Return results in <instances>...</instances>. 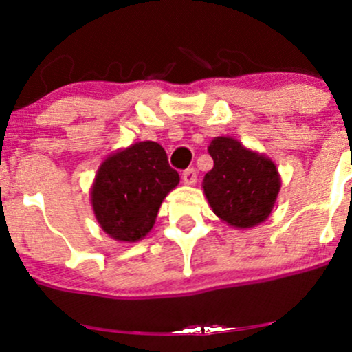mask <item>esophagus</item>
Returning <instances> with one entry per match:
<instances>
[{
	"label": "esophagus",
	"instance_id": "1",
	"mask_svg": "<svg viewBox=\"0 0 352 352\" xmlns=\"http://www.w3.org/2000/svg\"><path fill=\"white\" fill-rule=\"evenodd\" d=\"M182 180H184V184H186V186H194V184H196V180H197V172L194 168L184 170Z\"/></svg>",
	"mask_w": 352,
	"mask_h": 352
}]
</instances>
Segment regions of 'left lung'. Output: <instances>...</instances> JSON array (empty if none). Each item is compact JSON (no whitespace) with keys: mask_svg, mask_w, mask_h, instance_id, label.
<instances>
[{"mask_svg":"<svg viewBox=\"0 0 352 352\" xmlns=\"http://www.w3.org/2000/svg\"><path fill=\"white\" fill-rule=\"evenodd\" d=\"M214 166L202 180L212 212L236 230H250L271 216L281 190V175L267 155L230 136L209 143Z\"/></svg>","mask_w":352,"mask_h":352,"instance_id":"left-lung-1","label":"left lung"}]
</instances>
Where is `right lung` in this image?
Returning <instances> with one entry per match:
<instances>
[{"label":"right lung","mask_w":352,"mask_h":352,"mask_svg":"<svg viewBox=\"0 0 352 352\" xmlns=\"http://www.w3.org/2000/svg\"><path fill=\"white\" fill-rule=\"evenodd\" d=\"M179 182L162 144L140 141L100 163L90 189L91 209L110 239L140 242L155 226L163 199Z\"/></svg>","instance_id":"add662e5"}]
</instances>
